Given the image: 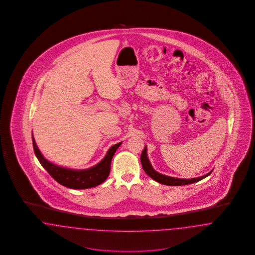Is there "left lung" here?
Returning a JSON list of instances; mask_svg holds the SVG:
<instances>
[{
    "label": "left lung",
    "instance_id": "8db88e82",
    "mask_svg": "<svg viewBox=\"0 0 255 255\" xmlns=\"http://www.w3.org/2000/svg\"><path fill=\"white\" fill-rule=\"evenodd\" d=\"M140 161L142 165L143 170L145 171V173H147L151 178H153V180L157 181L158 183L164 184V185H168V186H182V185H188V184L194 183V182H198L200 180H202L205 177H207L208 175H210L212 172L205 174L203 176L197 177V178H191V179H181V178H175V177H171V176H167L161 173L155 172L152 167V165L150 163L148 156H147V147H145L143 149L142 153L140 155Z\"/></svg>",
    "mask_w": 255,
    "mask_h": 255
}]
</instances>
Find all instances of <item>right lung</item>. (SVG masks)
<instances>
[{
  "label": "right lung",
  "instance_id": "right-lung-1",
  "mask_svg": "<svg viewBox=\"0 0 255 255\" xmlns=\"http://www.w3.org/2000/svg\"><path fill=\"white\" fill-rule=\"evenodd\" d=\"M32 141H33L34 152L38 160L52 177L62 186L70 189H77V190L93 188L106 180V178L110 173L113 156L122 144V142H120L112 146L102 161L90 169L70 170V169L61 168L46 160L42 156L40 150L38 149L33 136H32Z\"/></svg>",
  "mask_w": 255,
  "mask_h": 255
}]
</instances>
